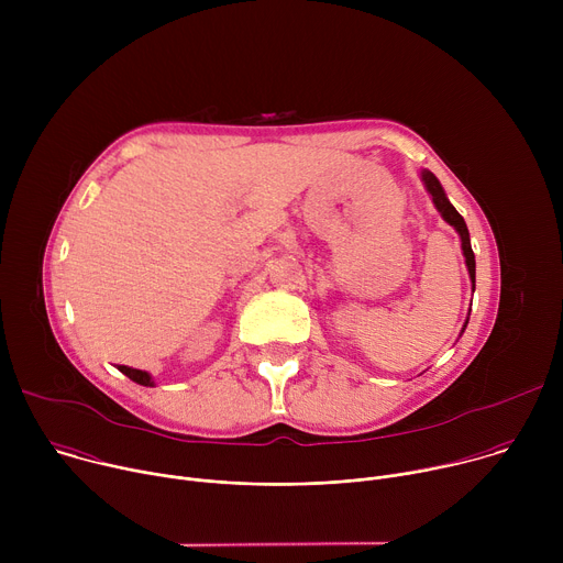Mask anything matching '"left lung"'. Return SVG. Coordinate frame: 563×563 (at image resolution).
Instances as JSON below:
<instances>
[{
    "instance_id": "8db88e82",
    "label": "left lung",
    "mask_w": 563,
    "mask_h": 563,
    "mask_svg": "<svg viewBox=\"0 0 563 563\" xmlns=\"http://www.w3.org/2000/svg\"><path fill=\"white\" fill-rule=\"evenodd\" d=\"M421 178H423V183H426L428 194L432 196L434 207H437L439 213L443 216V220L450 222V224L459 231V235H461V250H463V256H465V265H467V274H470V280H472V289H474V267H476V265H474V252H472V245H470V233H467L465 220H463L461 213L450 205V200H448V196H445L441 183L437 180V176H434L432 172H421ZM465 325H467V320H465ZM465 325H463V330H465Z\"/></svg>"
}]
</instances>
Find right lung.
I'll return each mask as SVG.
<instances>
[{
  "instance_id": "add662e5",
  "label": "right lung",
  "mask_w": 563,
  "mask_h": 563,
  "mask_svg": "<svg viewBox=\"0 0 563 563\" xmlns=\"http://www.w3.org/2000/svg\"><path fill=\"white\" fill-rule=\"evenodd\" d=\"M118 369L129 376L131 380H135L137 385H144V387H153V378L148 372H142V369H133V367H126V365H118Z\"/></svg>"
}]
</instances>
